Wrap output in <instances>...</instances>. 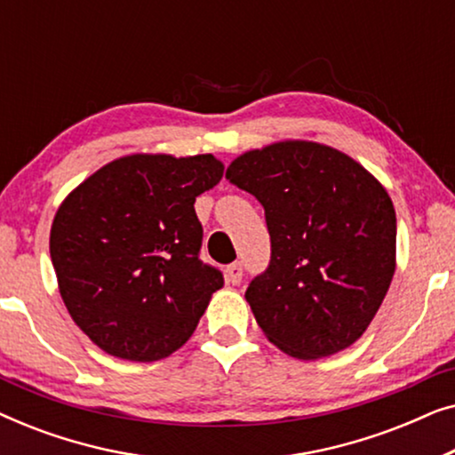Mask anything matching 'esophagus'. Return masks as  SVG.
<instances>
[{
	"mask_svg": "<svg viewBox=\"0 0 455 455\" xmlns=\"http://www.w3.org/2000/svg\"><path fill=\"white\" fill-rule=\"evenodd\" d=\"M226 277H228V282L232 283V285H238V283L242 282V263H232V265H228V269H226Z\"/></svg>",
	"mask_w": 455,
	"mask_h": 455,
	"instance_id": "esophagus-1",
	"label": "esophagus"
}]
</instances>
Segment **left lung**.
Returning <instances> with one entry per match:
<instances>
[{"mask_svg": "<svg viewBox=\"0 0 455 455\" xmlns=\"http://www.w3.org/2000/svg\"><path fill=\"white\" fill-rule=\"evenodd\" d=\"M226 178L265 209L271 263L244 296L267 339L300 360L350 347L395 273V209L383 184L313 140L242 153Z\"/></svg>", "mask_w": 455, "mask_h": 455, "instance_id": "left-lung-1", "label": "left lung"}]
</instances>
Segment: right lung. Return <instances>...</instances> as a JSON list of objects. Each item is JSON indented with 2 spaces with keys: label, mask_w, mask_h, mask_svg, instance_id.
<instances>
[{
  "label": "right lung",
  "mask_w": 455,
  "mask_h": 455,
  "mask_svg": "<svg viewBox=\"0 0 455 455\" xmlns=\"http://www.w3.org/2000/svg\"><path fill=\"white\" fill-rule=\"evenodd\" d=\"M223 178L211 153L109 161L60 204L49 234L58 288L103 352L153 363L182 347L223 275L198 252L195 201Z\"/></svg>",
  "instance_id": "add662e5"
}]
</instances>
